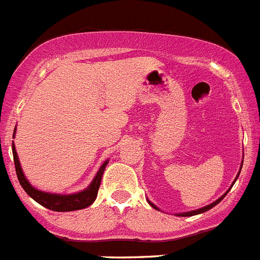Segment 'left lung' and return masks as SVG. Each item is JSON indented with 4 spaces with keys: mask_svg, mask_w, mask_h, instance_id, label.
I'll list each match as a JSON object with an SVG mask.
<instances>
[{
    "mask_svg": "<svg viewBox=\"0 0 260 260\" xmlns=\"http://www.w3.org/2000/svg\"><path fill=\"white\" fill-rule=\"evenodd\" d=\"M236 179H238V178H236ZM225 196H226V193L223 194L222 197H220V198H218V200L216 201V202L211 203V205L206 206V207H203V208H200V210H197V211H190V212H185V213H179L178 216H181V217H186V216H194V215H198V213H203V212H206V211H208V210H211V208H212V207H215V206L217 205V203H220L221 201H222L223 198H225ZM148 203H150V205L152 206L153 208H156V210H157V207H156L155 205H152V203H151V202H148Z\"/></svg>",
    "mask_w": 260,
    "mask_h": 260,
    "instance_id": "1",
    "label": "left lung"
}]
</instances>
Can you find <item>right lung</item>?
Masks as SVG:
<instances>
[{
	"label": "right lung",
	"instance_id": "right-lung-1",
	"mask_svg": "<svg viewBox=\"0 0 260 260\" xmlns=\"http://www.w3.org/2000/svg\"><path fill=\"white\" fill-rule=\"evenodd\" d=\"M12 155H14L15 170H16L17 179H19L20 184H21V186L24 188V190L29 194L30 197H31L35 202L42 205L43 207L48 208V210L57 211V212H69V211L82 210V208H86L89 207L90 205H92L94 201L96 200L98 190H99L103 173H104V169L108 164V161H105V162L103 164L99 173L96 174V176H95L92 183L89 185V188H86L85 190L80 191V193H76V194L60 196V194L44 193V191L37 190L35 188H32V186L30 185L29 181L26 180V178L24 176V173H22L21 168H20L19 158H17V153H16V150H15L14 145H12Z\"/></svg>",
	"mask_w": 260,
	"mask_h": 260
}]
</instances>
